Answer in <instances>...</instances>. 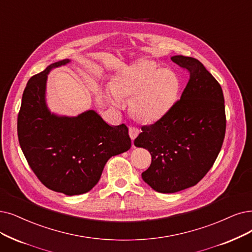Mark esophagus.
I'll return each instance as SVG.
<instances>
[{
	"label": "esophagus",
	"mask_w": 252,
	"mask_h": 252,
	"mask_svg": "<svg viewBox=\"0 0 252 252\" xmlns=\"http://www.w3.org/2000/svg\"><path fill=\"white\" fill-rule=\"evenodd\" d=\"M138 134H139V130L137 128H135V127H130L129 128V136H130V138H131V140H132V145H133L134 139L137 137Z\"/></svg>",
	"instance_id": "1"
}]
</instances>
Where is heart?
I'll list each match as a JSON object with an SVG mask.
<instances>
[{"instance_id": "heart-1", "label": "heart", "mask_w": 252, "mask_h": 252, "mask_svg": "<svg viewBox=\"0 0 252 252\" xmlns=\"http://www.w3.org/2000/svg\"><path fill=\"white\" fill-rule=\"evenodd\" d=\"M180 89V78L173 70L159 69L152 61L138 60L121 69L106 97L114 106L120 107L121 99L131 96L130 112L143 122L151 123L169 112Z\"/></svg>"}]
</instances>
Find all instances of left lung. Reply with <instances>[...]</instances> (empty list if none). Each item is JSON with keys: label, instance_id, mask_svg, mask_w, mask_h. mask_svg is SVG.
I'll list each match as a JSON object with an SVG mask.
<instances>
[{"label": "left lung", "instance_id": "8db88e82", "mask_svg": "<svg viewBox=\"0 0 252 252\" xmlns=\"http://www.w3.org/2000/svg\"><path fill=\"white\" fill-rule=\"evenodd\" d=\"M170 59L189 73V82L169 112L142 127L134 139L152 156L142 178L161 193L192 187L206 176L222 147L226 127L222 89L213 75L194 58Z\"/></svg>", "mask_w": 252, "mask_h": 252}]
</instances>
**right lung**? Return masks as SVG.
I'll return each mask as SVG.
<instances>
[{"label":"right lung","instance_id":"obj_1","mask_svg":"<svg viewBox=\"0 0 252 252\" xmlns=\"http://www.w3.org/2000/svg\"><path fill=\"white\" fill-rule=\"evenodd\" d=\"M69 59L50 64L29 79L17 118L23 153L37 178L56 192L78 195L91 190L107 160L131 147L125 124H107L94 109L75 117L50 112L46 103L47 75Z\"/></svg>","mask_w":252,"mask_h":252}]
</instances>
